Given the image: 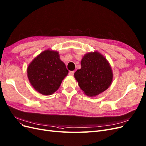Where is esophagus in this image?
<instances>
[{"label":"esophagus","instance_id":"obj_1","mask_svg":"<svg viewBox=\"0 0 146 146\" xmlns=\"http://www.w3.org/2000/svg\"><path fill=\"white\" fill-rule=\"evenodd\" d=\"M74 71H70L69 72V75H71V76H72V75H74Z\"/></svg>","mask_w":146,"mask_h":146}]
</instances>
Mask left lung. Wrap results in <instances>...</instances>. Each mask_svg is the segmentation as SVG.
I'll return each instance as SVG.
<instances>
[{
    "mask_svg": "<svg viewBox=\"0 0 146 146\" xmlns=\"http://www.w3.org/2000/svg\"><path fill=\"white\" fill-rule=\"evenodd\" d=\"M82 68L74 77L84 94L96 97L108 89L113 80V72L106 57L98 51L88 52L81 61Z\"/></svg>",
    "mask_w": 146,
    "mask_h": 146,
    "instance_id": "8db88e82",
    "label": "left lung"
}]
</instances>
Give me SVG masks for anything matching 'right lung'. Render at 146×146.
Listing matches in <instances>:
<instances>
[{
  "label": "right lung",
  "mask_w": 146,
  "mask_h": 146,
  "mask_svg": "<svg viewBox=\"0 0 146 146\" xmlns=\"http://www.w3.org/2000/svg\"><path fill=\"white\" fill-rule=\"evenodd\" d=\"M68 74L58 52L49 49L39 54L27 68L30 84L36 91L44 95H52L57 91Z\"/></svg>",
  "instance_id": "1"
}]
</instances>
